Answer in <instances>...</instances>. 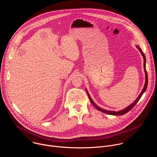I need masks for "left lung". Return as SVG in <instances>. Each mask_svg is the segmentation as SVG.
I'll return each instance as SVG.
<instances>
[{
  "instance_id": "obj_1",
  "label": "left lung",
  "mask_w": 157,
  "mask_h": 157,
  "mask_svg": "<svg viewBox=\"0 0 157 157\" xmlns=\"http://www.w3.org/2000/svg\"><path fill=\"white\" fill-rule=\"evenodd\" d=\"M136 48L140 51V53L142 54L143 58H144V71H145V84H144V88L142 89V91H141V93H140L139 96H138V98L133 101V102H132L130 105H129L128 106H127V107H125V109H122V110H119V111H114V110H105V109H104L100 107H99L94 101L92 99V98H91L90 95H89V94L88 93V91L86 89V92L87 93V95H88V97H89V100H90L91 102L92 103V104L98 110H100L101 112H102V113H105V114H109V115H113V116H122L124 114H125L126 113H127L128 112L129 110H130L133 107V106L135 105L140 100V99L141 98L142 96L143 95V94L145 92L146 89H147V85H148V75H147V70H146V58H145V56L144 53V52L142 51L141 48H140V47L139 45H136Z\"/></svg>"
}]
</instances>
